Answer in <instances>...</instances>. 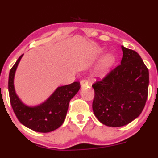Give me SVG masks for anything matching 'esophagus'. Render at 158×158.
Returning a JSON list of instances; mask_svg holds the SVG:
<instances>
[{
	"label": "esophagus",
	"mask_w": 158,
	"mask_h": 158,
	"mask_svg": "<svg viewBox=\"0 0 158 158\" xmlns=\"http://www.w3.org/2000/svg\"><path fill=\"white\" fill-rule=\"evenodd\" d=\"M88 85H89V82L87 79H83V80L81 81V86L82 87L88 86Z\"/></svg>",
	"instance_id": "34e87169"
}]
</instances>
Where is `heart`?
Masks as SVG:
<instances>
[{
	"label": "heart",
	"instance_id": "1",
	"mask_svg": "<svg viewBox=\"0 0 158 158\" xmlns=\"http://www.w3.org/2000/svg\"><path fill=\"white\" fill-rule=\"evenodd\" d=\"M115 56L113 54H107L102 59L96 68V74L99 77L105 75L111 69L115 63Z\"/></svg>",
	"mask_w": 158,
	"mask_h": 158
}]
</instances>
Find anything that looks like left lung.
Listing matches in <instances>:
<instances>
[{"mask_svg":"<svg viewBox=\"0 0 158 158\" xmlns=\"http://www.w3.org/2000/svg\"><path fill=\"white\" fill-rule=\"evenodd\" d=\"M121 64L92 87L93 110L98 120L108 127H122L140 115L145 107L149 71L140 55L121 46Z\"/></svg>","mask_w":158,"mask_h":158,"instance_id":"1","label":"left lung"}]
</instances>
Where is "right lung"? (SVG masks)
Listing matches in <instances>:
<instances>
[{
	"label": "right lung",
	"mask_w": 158,
	"mask_h": 158,
	"mask_svg": "<svg viewBox=\"0 0 158 158\" xmlns=\"http://www.w3.org/2000/svg\"><path fill=\"white\" fill-rule=\"evenodd\" d=\"M22 54L13 67L9 76V94L13 111L20 122L28 128L38 132H49L59 128L64 122L69 102L80 88V83L57 87L48 99L40 105L28 107L17 96L14 87V77Z\"/></svg>",
	"instance_id": "1"
}]
</instances>
